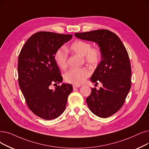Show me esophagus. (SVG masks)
I'll return each mask as SVG.
<instances>
[{
    "instance_id": "esophagus-1",
    "label": "esophagus",
    "mask_w": 149,
    "mask_h": 149,
    "mask_svg": "<svg viewBox=\"0 0 149 149\" xmlns=\"http://www.w3.org/2000/svg\"><path fill=\"white\" fill-rule=\"evenodd\" d=\"M80 87V85H73V88L74 89H75L77 88H79Z\"/></svg>"
}]
</instances>
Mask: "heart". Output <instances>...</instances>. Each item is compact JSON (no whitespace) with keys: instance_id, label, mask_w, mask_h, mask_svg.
<instances>
[{"instance_id":"1","label":"heart","mask_w":149,"mask_h":149,"mask_svg":"<svg viewBox=\"0 0 149 149\" xmlns=\"http://www.w3.org/2000/svg\"><path fill=\"white\" fill-rule=\"evenodd\" d=\"M70 50L72 52L83 56L84 60L89 65L97 66L102 60V52L99 47H91L90 42L77 40L72 43ZM68 55L66 50H58L55 55V60L57 65L61 69L67 67ZM91 75L90 70L87 68H72L69 69L64 75L67 82L79 85L85 81L86 79Z\"/></svg>"}]
</instances>
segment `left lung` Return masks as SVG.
<instances>
[{
	"label": "left lung",
	"instance_id": "1",
	"mask_svg": "<svg viewBox=\"0 0 149 149\" xmlns=\"http://www.w3.org/2000/svg\"><path fill=\"white\" fill-rule=\"evenodd\" d=\"M75 36L94 41L100 47L102 60L91 80L96 83L99 81L103 86L99 90L92 88L86 100L94 114L102 118H108L124 105L131 88L132 69L127 51L120 38L108 30L75 33Z\"/></svg>",
	"mask_w": 149,
	"mask_h": 149
}]
</instances>
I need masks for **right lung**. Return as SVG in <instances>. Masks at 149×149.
<instances>
[{
  "mask_svg": "<svg viewBox=\"0 0 149 149\" xmlns=\"http://www.w3.org/2000/svg\"><path fill=\"white\" fill-rule=\"evenodd\" d=\"M72 35L40 31L32 35L22 48L18 58L19 87L30 110L45 120L60 116L66 108L68 97L72 91L70 84H52L63 81L55 55Z\"/></svg>",
  "mask_w": 149,
  "mask_h": 149,
  "instance_id": "right-lung-1",
  "label": "right lung"
}]
</instances>
